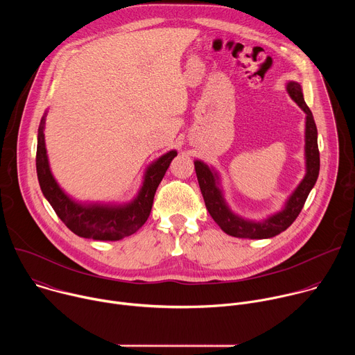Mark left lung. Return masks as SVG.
Returning <instances> with one entry per match:
<instances>
[{
    "label": "left lung",
    "instance_id": "8db88e82",
    "mask_svg": "<svg viewBox=\"0 0 355 355\" xmlns=\"http://www.w3.org/2000/svg\"><path fill=\"white\" fill-rule=\"evenodd\" d=\"M286 91L289 96L299 105V108L306 114V125H305V159H306V174L296 187V189L291 193L285 207L268 216L261 222L247 220L230 211L226 200L223 198V192L219 187V175L218 173L207 166L204 162L195 160V173L198 177L199 188L204 196L207 209L212 219L220 226V229L233 237L240 239H270L274 237L284 230H286L300 214L303 205H305L306 198L312 188L315 187L319 170H320V155L318 147V129L312 115V111L306 105L303 99L302 87L296 81H289L286 85Z\"/></svg>",
    "mask_w": 355,
    "mask_h": 355
}]
</instances>
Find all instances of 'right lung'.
I'll list each match as a JSON object with an SVG mask.
<instances>
[{
    "instance_id": "right-lung-1",
    "label": "right lung",
    "mask_w": 355,
    "mask_h": 355,
    "mask_svg": "<svg viewBox=\"0 0 355 355\" xmlns=\"http://www.w3.org/2000/svg\"><path fill=\"white\" fill-rule=\"evenodd\" d=\"M42 118L37 129L36 173L40 189L62 222L77 236L92 240H121L136 233L147 220L159 184L177 151L171 150L151 163L146 173L137 196L125 205L80 204L71 199L58 184L50 171L44 144V122Z\"/></svg>"
}]
</instances>
